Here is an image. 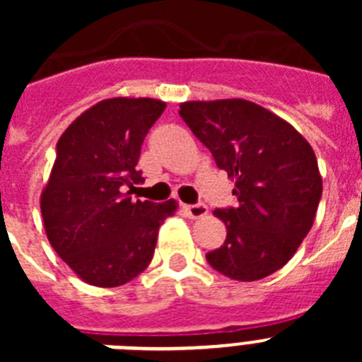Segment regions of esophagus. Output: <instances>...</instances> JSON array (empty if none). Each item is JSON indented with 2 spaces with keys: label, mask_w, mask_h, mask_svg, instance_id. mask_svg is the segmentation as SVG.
<instances>
[{
  "label": "esophagus",
  "mask_w": 362,
  "mask_h": 362,
  "mask_svg": "<svg viewBox=\"0 0 362 362\" xmlns=\"http://www.w3.org/2000/svg\"><path fill=\"white\" fill-rule=\"evenodd\" d=\"M185 214H187L190 219H201L209 214V209H206V204L199 203V204H185L183 206Z\"/></svg>",
  "instance_id": "34e87169"
}]
</instances>
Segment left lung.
Here are the masks:
<instances>
[{
    "mask_svg": "<svg viewBox=\"0 0 362 362\" xmlns=\"http://www.w3.org/2000/svg\"><path fill=\"white\" fill-rule=\"evenodd\" d=\"M179 116L235 181L238 209L214 210L225 243L206 254L233 281H257L288 263L310 232L322 194L313 148L288 121L246 99L187 101Z\"/></svg>",
    "mask_w": 362,
    "mask_h": 362,
    "instance_id": "8db88e82",
    "label": "left lung"
}]
</instances>
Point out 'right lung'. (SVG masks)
<instances>
[{
	"label": "right lung",
	"instance_id": "right-lung-1",
	"mask_svg": "<svg viewBox=\"0 0 362 362\" xmlns=\"http://www.w3.org/2000/svg\"><path fill=\"white\" fill-rule=\"evenodd\" d=\"M165 101L103 99L66 127L41 192L49 243L79 279L99 288L129 283L152 261L159 226L177 203L132 201L143 183L141 145Z\"/></svg>",
	"mask_w": 362,
	"mask_h": 362
}]
</instances>
